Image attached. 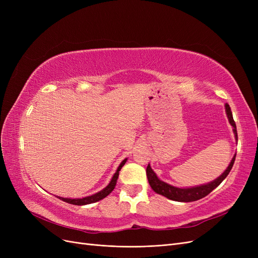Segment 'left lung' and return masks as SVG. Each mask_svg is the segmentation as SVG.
Listing matches in <instances>:
<instances>
[{
  "mask_svg": "<svg viewBox=\"0 0 258 258\" xmlns=\"http://www.w3.org/2000/svg\"><path fill=\"white\" fill-rule=\"evenodd\" d=\"M225 110H226V114H227L228 120L232 126V131H233V134H235V138L238 141L236 122L232 118V113L230 110V106L227 103L225 104ZM235 159H236V154L232 157L227 169L224 171L222 175H220L216 179H214V181L210 182L208 184L200 185V186L189 187V188H179V187H175V186H172L166 182L161 181V179H159L157 177V175H156V173L151 168L150 163H148V166L146 168V175H147L148 183H150L151 187L155 192L162 195V196L167 197L170 200L179 201V202H190V201H196V200H199L201 198L208 196L211 191H212L214 188H216V187L226 178V176L229 174L230 170L233 166V162H235Z\"/></svg>",
  "mask_w": 258,
  "mask_h": 258,
  "instance_id": "obj_1",
  "label": "left lung"
}]
</instances>
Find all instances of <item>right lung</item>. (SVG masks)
Returning a JSON list of instances; mask_svg holds the SVG:
<instances>
[{
  "mask_svg": "<svg viewBox=\"0 0 258 258\" xmlns=\"http://www.w3.org/2000/svg\"><path fill=\"white\" fill-rule=\"evenodd\" d=\"M127 161V158L123 159L121 161L120 165L118 166V168H117L115 174L113 175L111 182L108 183V185L105 187V188H103L102 190H100L99 192L95 194V195H91V196H88V197H85V198H82V199H71V198H63V197H57L59 198L60 200L64 201V202H68V204H71V205H75V206H85V205H89V204H93V202H97L101 199L105 198L106 196H108L110 195L113 189L115 188L116 186V183H117V178H118V175H119V171L120 169L122 168V166L126 163Z\"/></svg>",
  "mask_w": 258,
  "mask_h": 258,
  "instance_id": "obj_1",
  "label": "right lung"
}]
</instances>
